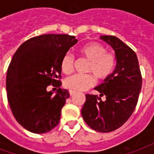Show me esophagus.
Masks as SVG:
<instances>
[{
    "instance_id": "1",
    "label": "esophagus",
    "mask_w": 154,
    "mask_h": 154,
    "mask_svg": "<svg viewBox=\"0 0 154 154\" xmlns=\"http://www.w3.org/2000/svg\"><path fill=\"white\" fill-rule=\"evenodd\" d=\"M69 94H70V96L72 97V96H73V95L76 94V91H69Z\"/></svg>"
}]
</instances>
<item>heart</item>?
I'll list each match as a JSON object with an SVG mask.
<instances>
[{
  "instance_id": "b5f03b06",
  "label": "heart",
  "mask_w": 154,
  "mask_h": 154,
  "mask_svg": "<svg viewBox=\"0 0 154 154\" xmlns=\"http://www.w3.org/2000/svg\"><path fill=\"white\" fill-rule=\"evenodd\" d=\"M79 56L89 61L85 75H73L64 81V87L73 91H82L89 89L97 80L104 81L113 73L116 68V57L107 52L106 48L100 43L91 42L78 48ZM60 67L64 74L73 72L74 57L70 54L64 55L60 63ZM92 74H91L90 73Z\"/></svg>"
}]
</instances>
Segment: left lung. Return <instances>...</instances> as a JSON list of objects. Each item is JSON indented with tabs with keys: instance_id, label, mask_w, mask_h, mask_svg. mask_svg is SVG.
I'll return each instance as SVG.
<instances>
[{
	"instance_id": "1",
	"label": "left lung",
	"mask_w": 154,
	"mask_h": 154,
	"mask_svg": "<svg viewBox=\"0 0 154 154\" xmlns=\"http://www.w3.org/2000/svg\"><path fill=\"white\" fill-rule=\"evenodd\" d=\"M113 48L117 60L113 73L95 87L106 95L104 102L96 95H86L82 116L88 126L96 131L108 133L119 129L135 109L142 87V75L137 55L131 48L116 36H100Z\"/></svg>"
}]
</instances>
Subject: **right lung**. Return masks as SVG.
<instances>
[{
    "label": "right lung",
    "instance_id": "1",
    "mask_svg": "<svg viewBox=\"0 0 154 154\" xmlns=\"http://www.w3.org/2000/svg\"><path fill=\"white\" fill-rule=\"evenodd\" d=\"M77 43L68 35H43L25 41L12 57L6 74L7 99L13 116L25 129L44 134L58 125L69 97L61 89L62 58ZM58 88L54 96L47 87Z\"/></svg>",
    "mask_w": 154,
    "mask_h": 154
}]
</instances>
